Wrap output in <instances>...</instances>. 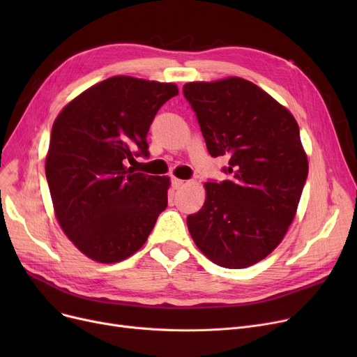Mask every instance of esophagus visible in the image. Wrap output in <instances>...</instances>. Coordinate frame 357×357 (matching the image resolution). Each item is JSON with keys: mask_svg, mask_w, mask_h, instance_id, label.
<instances>
[{"mask_svg": "<svg viewBox=\"0 0 357 357\" xmlns=\"http://www.w3.org/2000/svg\"><path fill=\"white\" fill-rule=\"evenodd\" d=\"M185 185V181H182V179H178V178H172V186L175 190H178V188H181V186H183Z\"/></svg>", "mask_w": 357, "mask_h": 357, "instance_id": "obj_1", "label": "esophagus"}]
</instances>
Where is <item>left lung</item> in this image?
Here are the masks:
<instances>
[{
	"label": "left lung",
	"mask_w": 357,
	"mask_h": 357,
	"mask_svg": "<svg viewBox=\"0 0 357 357\" xmlns=\"http://www.w3.org/2000/svg\"><path fill=\"white\" fill-rule=\"evenodd\" d=\"M213 158L227 156L229 179L205 182L202 208L186 224L197 248L213 264L249 268L271 255L296 214L308 158L291 111L253 82L229 77L188 82Z\"/></svg>",
	"instance_id": "1"
}]
</instances>
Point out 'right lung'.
Instances as JSON below:
<instances>
[{
  "mask_svg": "<svg viewBox=\"0 0 357 357\" xmlns=\"http://www.w3.org/2000/svg\"><path fill=\"white\" fill-rule=\"evenodd\" d=\"M175 96L172 82L117 75L81 92L56 117L45 165L53 210L86 257L117 264L135 255L166 208L169 176L135 172L126 162L149 156V127Z\"/></svg>",
  "mask_w": 357,
  "mask_h": 357,
  "instance_id": "1",
  "label": "right lung"
}]
</instances>
